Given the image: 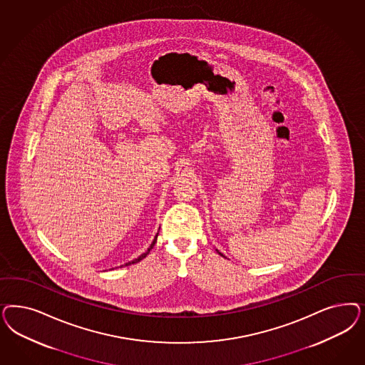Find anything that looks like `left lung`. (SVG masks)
<instances>
[{"label": "left lung", "instance_id": "obj_1", "mask_svg": "<svg viewBox=\"0 0 365 365\" xmlns=\"http://www.w3.org/2000/svg\"><path fill=\"white\" fill-rule=\"evenodd\" d=\"M216 251H217V252H219V250H216ZM219 255H222V257H224L223 254H222V252H219Z\"/></svg>", "mask_w": 365, "mask_h": 365}]
</instances>
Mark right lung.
Listing matches in <instances>:
<instances>
[{"label":"right lung","mask_w":365,"mask_h":365,"mask_svg":"<svg viewBox=\"0 0 365 365\" xmlns=\"http://www.w3.org/2000/svg\"><path fill=\"white\" fill-rule=\"evenodd\" d=\"M157 236H158V234H157V235H155V237H154L153 242H152V245H150V246H149V248H148V250H146V251H145V252H143V254H141V255H140V257H138V258L133 259V260H131V262H128V263H126V266H129V264H133V263H137V262H140V260H142V259L145 258V257H146V255H148V254H149V252H150V250H152V248H153L154 245H155V242H157Z\"/></svg>","instance_id":"add662e5"}]
</instances>
